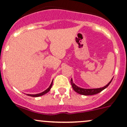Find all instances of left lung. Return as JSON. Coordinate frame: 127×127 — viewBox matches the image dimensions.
I'll return each mask as SVG.
<instances>
[{
  "instance_id": "8db88e82",
  "label": "left lung",
  "mask_w": 127,
  "mask_h": 127,
  "mask_svg": "<svg viewBox=\"0 0 127 127\" xmlns=\"http://www.w3.org/2000/svg\"><path fill=\"white\" fill-rule=\"evenodd\" d=\"M113 78L111 79L110 81L107 84L106 86H104V87H101V88H97V89H84L81 88V87H79L78 86H76L75 83H73V79L72 78L70 80V83L71 85H72V87L73 88V90L76 92V93H79L80 95H93L97 94V93L101 92V91H102L103 90H104L105 89H106L109 84H110L111 82L112 81Z\"/></svg>"
}]
</instances>
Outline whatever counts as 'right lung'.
Masks as SVG:
<instances>
[{"mask_svg": "<svg viewBox=\"0 0 127 127\" xmlns=\"http://www.w3.org/2000/svg\"><path fill=\"white\" fill-rule=\"evenodd\" d=\"M52 84H53V80H52V83H51V85L49 86V87L48 88L46 89V90H45L44 92H41L40 93H38V94H34V95L28 94V95L30 96H32V97H38V96H42V95H44V94H46V93H47L50 91V90H51V87H52Z\"/></svg>", "mask_w": 127, "mask_h": 127, "instance_id": "add662e5", "label": "right lung"}]
</instances>
